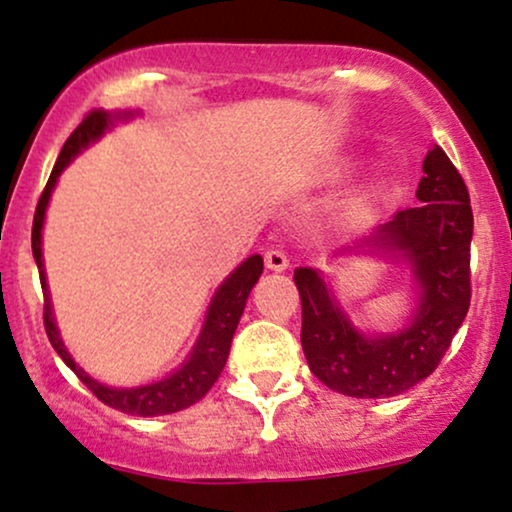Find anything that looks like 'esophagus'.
Wrapping results in <instances>:
<instances>
[{"mask_svg":"<svg viewBox=\"0 0 512 512\" xmlns=\"http://www.w3.org/2000/svg\"><path fill=\"white\" fill-rule=\"evenodd\" d=\"M263 261H266L268 271L280 273L287 268V256H285V251H280V249H268L266 254H263Z\"/></svg>","mask_w":512,"mask_h":512,"instance_id":"esophagus-1","label":"esophagus"}]
</instances>
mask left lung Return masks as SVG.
<instances>
[{"label": "left lung", "instance_id": "obj_1", "mask_svg": "<svg viewBox=\"0 0 512 512\" xmlns=\"http://www.w3.org/2000/svg\"><path fill=\"white\" fill-rule=\"evenodd\" d=\"M413 208L399 210L350 251H372L411 271L416 304L409 321L392 333H365L350 321L321 271L297 268L302 300V350L309 370L326 387L355 399L396 396L423 382L469 312V246L474 215L455 164L435 145L423 159Z\"/></svg>", "mask_w": 512, "mask_h": 512}]
</instances>
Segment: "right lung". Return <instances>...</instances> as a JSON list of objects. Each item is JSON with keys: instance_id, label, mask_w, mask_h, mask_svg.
Wrapping results in <instances>:
<instances>
[{"instance_id": "add662e5", "label": "right lung", "mask_w": 512, "mask_h": 512, "mask_svg": "<svg viewBox=\"0 0 512 512\" xmlns=\"http://www.w3.org/2000/svg\"><path fill=\"white\" fill-rule=\"evenodd\" d=\"M137 116V111H91L82 123L77 125V130L67 137L65 147H62L60 157L53 166V174H50L48 183H45V191L40 195L36 217H33V234H31V246H33V258H36V266L40 273V287H43L45 297V333H48L50 343L57 350L65 365L70 367L74 375L82 380L86 387L91 389L106 406L118 409L130 416H164V413H176L181 409H188L195 401L203 399L210 392L212 384L220 377L222 367H225L229 358V346H232L234 331L244 314L246 300H249L251 287L256 285V280L263 273V258L254 254L246 258L239 268H234V273H229L225 283L217 287V292L212 295L208 314H205L203 331H200L198 341L191 350V355L186 358L179 370L171 372L164 380L142 384V387H108L101 384L94 377H89L86 372L72 360L70 350L62 343L60 331H57L55 317H53V304H50V290L48 280H45V266H43V222H45V210H48L50 195L60 174L65 171V166L77 157L82 149L94 145L96 140H101L103 132L111 130V125L116 120H128Z\"/></svg>"}]
</instances>
